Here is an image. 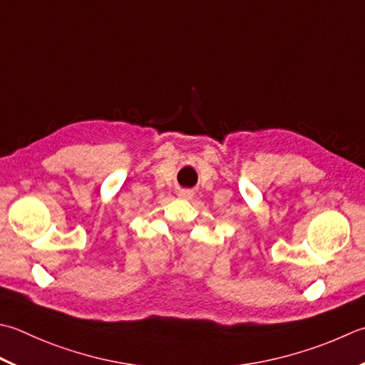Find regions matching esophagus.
<instances>
[{
  "mask_svg": "<svg viewBox=\"0 0 365 365\" xmlns=\"http://www.w3.org/2000/svg\"><path fill=\"white\" fill-rule=\"evenodd\" d=\"M180 197L191 199V197H192V191H191V190H182V191H180Z\"/></svg>",
  "mask_w": 365,
  "mask_h": 365,
  "instance_id": "1",
  "label": "esophagus"
}]
</instances>
